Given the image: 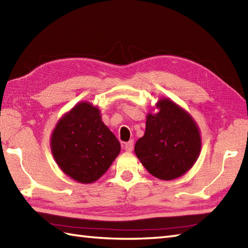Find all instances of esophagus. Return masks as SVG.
<instances>
[{"label":"esophagus","instance_id":"esophagus-1","mask_svg":"<svg viewBox=\"0 0 248 248\" xmlns=\"http://www.w3.org/2000/svg\"><path fill=\"white\" fill-rule=\"evenodd\" d=\"M133 147H134L133 140H129V142L124 143V148L125 152H132Z\"/></svg>","mask_w":248,"mask_h":248}]
</instances>
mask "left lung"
Returning <instances> with one entry per match:
<instances>
[{"mask_svg":"<svg viewBox=\"0 0 248 248\" xmlns=\"http://www.w3.org/2000/svg\"><path fill=\"white\" fill-rule=\"evenodd\" d=\"M158 113H149L146 130L134 152L147 171L163 181L188 172L200 155V130L185 109L169 99L158 101Z\"/></svg>","mask_w":248,"mask_h":248,"instance_id":"1","label":"left lung"}]
</instances>
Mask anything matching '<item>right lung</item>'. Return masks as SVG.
I'll list each match as a JSON object with an SVG mask.
<instances>
[{"mask_svg": "<svg viewBox=\"0 0 248 248\" xmlns=\"http://www.w3.org/2000/svg\"><path fill=\"white\" fill-rule=\"evenodd\" d=\"M52 156L67 176L91 184L108 171L120 153V143L88 102L76 104L58 121L51 135Z\"/></svg>", "mask_w": 248, "mask_h": 248, "instance_id": "right-lung-1", "label": "right lung"}]
</instances>
